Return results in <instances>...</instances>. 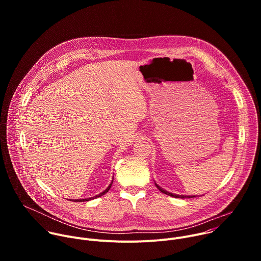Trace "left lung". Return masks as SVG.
<instances>
[{"instance_id": "8db88e82", "label": "left lung", "mask_w": 261, "mask_h": 261, "mask_svg": "<svg viewBox=\"0 0 261 261\" xmlns=\"http://www.w3.org/2000/svg\"><path fill=\"white\" fill-rule=\"evenodd\" d=\"M155 185H156V187H157L162 193H164V194H166V195H169V196H171V197H175V198H192V197H195L194 195H178V194H173V193H170V192H168V191L162 189V188L160 187V186L157 185L156 182H155Z\"/></svg>"}]
</instances>
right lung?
Listing matches in <instances>:
<instances>
[{"label":"right lung","instance_id":"obj_1","mask_svg":"<svg viewBox=\"0 0 261 261\" xmlns=\"http://www.w3.org/2000/svg\"><path fill=\"white\" fill-rule=\"evenodd\" d=\"M113 181H114V179L111 180V182H110V185L108 186V187L103 191V192H101L100 194H98V195H96V196H93V197H90V198H85V199H75L76 201H79V202H82V201H89V200H91V199H95V198H97V197H100V196H102V195H104L105 193H107L108 192V190L110 189V187H111V185H113ZM70 200H72V199H70ZM74 201V200H73Z\"/></svg>","mask_w":261,"mask_h":261}]
</instances>
